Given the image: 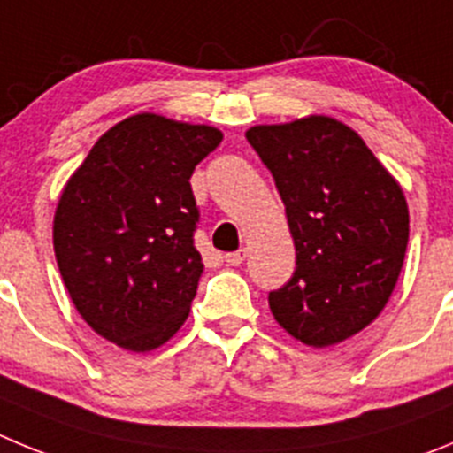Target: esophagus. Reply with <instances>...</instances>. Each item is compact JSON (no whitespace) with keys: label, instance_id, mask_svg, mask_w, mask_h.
<instances>
[{"label":"esophagus","instance_id":"obj_1","mask_svg":"<svg viewBox=\"0 0 453 453\" xmlns=\"http://www.w3.org/2000/svg\"><path fill=\"white\" fill-rule=\"evenodd\" d=\"M246 257H248V250L246 248H242V250H236V252H227L223 259H226L227 266H239V264L246 262Z\"/></svg>","mask_w":453,"mask_h":453}]
</instances>
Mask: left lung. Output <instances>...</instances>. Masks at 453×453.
Wrapping results in <instances>:
<instances>
[{
    "label": "left lung",
    "instance_id": "8db88e82",
    "mask_svg": "<svg viewBox=\"0 0 453 453\" xmlns=\"http://www.w3.org/2000/svg\"><path fill=\"white\" fill-rule=\"evenodd\" d=\"M275 178L296 271L268 293L284 332L329 348L368 327L395 291L409 243L399 182L343 121L309 115L246 130Z\"/></svg>",
    "mask_w": 453,
    "mask_h": 453
}]
</instances>
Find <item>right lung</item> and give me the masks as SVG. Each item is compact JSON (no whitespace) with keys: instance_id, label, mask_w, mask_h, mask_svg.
Here are the masks:
<instances>
[{"instance_id":"1","label":"right lung","mask_w":453,"mask_h":453,"mask_svg":"<svg viewBox=\"0 0 453 453\" xmlns=\"http://www.w3.org/2000/svg\"><path fill=\"white\" fill-rule=\"evenodd\" d=\"M223 140L207 124L126 117L65 182L54 252L76 311L110 343L150 352L189 316L203 275L189 178Z\"/></svg>"}]
</instances>
